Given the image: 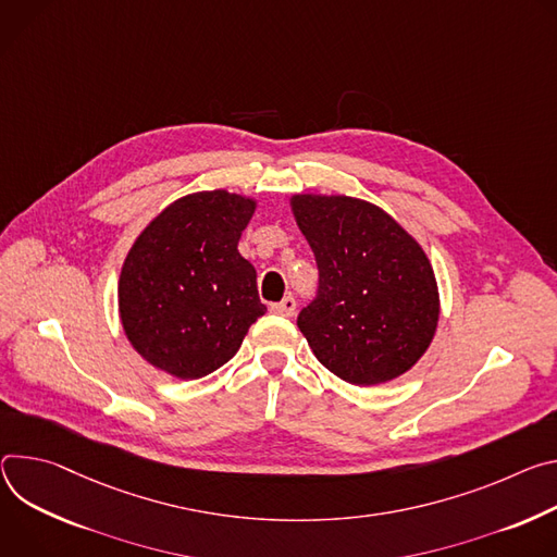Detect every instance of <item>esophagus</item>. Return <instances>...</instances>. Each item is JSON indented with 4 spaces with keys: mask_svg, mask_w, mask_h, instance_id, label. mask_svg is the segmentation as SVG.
<instances>
[{
    "mask_svg": "<svg viewBox=\"0 0 557 557\" xmlns=\"http://www.w3.org/2000/svg\"><path fill=\"white\" fill-rule=\"evenodd\" d=\"M270 310L274 314H281V317H294L296 314V298L294 296H285L281 302H272Z\"/></svg>",
    "mask_w": 557,
    "mask_h": 557,
    "instance_id": "esophagus-1",
    "label": "esophagus"
}]
</instances>
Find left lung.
<instances>
[{
    "instance_id": "left-lung-1",
    "label": "left lung",
    "mask_w": 557,
    "mask_h": 557,
    "mask_svg": "<svg viewBox=\"0 0 557 557\" xmlns=\"http://www.w3.org/2000/svg\"><path fill=\"white\" fill-rule=\"evenodd\" d=\"M294 219L319 265V294L298 330L345 383H389L434 341L441 296L420 243L379 206L345 195H294Z\"/></svg>"
}]
</instances>
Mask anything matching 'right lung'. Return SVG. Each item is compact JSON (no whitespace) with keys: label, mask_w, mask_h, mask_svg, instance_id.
Masks as SVG:
<instances>
[{"label":"right lung","mask_w":557,"mask_h":557,"mask_svg":"<svg viewBox=\"0 0 557 557\" xmlns=\"http://www.w3.org/2000/svg\"><path fill=\"white\" fill-rule=\"evenodd\" d=\"M257 201L227 190L181 197L133 243L119 276V317L137 354L181 381L212 374L268 312L238 238Z\"/></svg>","instance_id":"right-lung-1"}]
</instances>
